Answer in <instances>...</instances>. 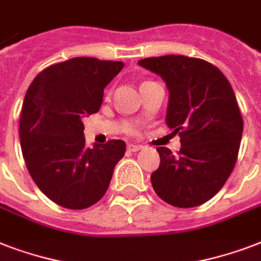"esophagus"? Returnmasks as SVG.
Instances as JSON below:
<instances>
[{
	"instance_id": "1",
	"label": "esophagus",
	"mask_w": 261,
	"mask_h": 261,
	"mask_svg": "<svg viewBox=\"0 0 261 261\" xmlns=\"http://www.w3.org/2000/svg\"><path fill=\"white\" fill-rule=\"evenodd\" d=\"M142 145H137V143H128L127 145V150L131 151V153H135V151H138L142 149Z\"/></svg>"
}]
</instances>
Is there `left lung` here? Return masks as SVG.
I'll use <instances>...</instances> for the list:
<instances>
[{
	"instance_id": "1",
	"label": "left lung",
	"mask_w": 261,
	"mask_h": 261,
	"mask_svg": "<svg viewBox=\"0 0 261 261\" xmlns=\"http://www.w3.org/2000/svg\"><path fill=\"white\" fill-rule=\"evenodd\" d=\"M169 90L167 126L180 135V151L157 147L150 176L155 194L174 207H195L223 187L237 161L243 118L230 83L214 65L184 55L141 59Z\"/></svg>"
}]
</instances>
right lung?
Returning <instances> with one entry per match:
<instances>
[{"label": "right lung", "mask_w": 261, "mask_h": 261, "mask_svg": "<svg viewBox=\"0 0 261 261\" xmlns=\"http://www.w3.org/2000/svg\"><path fill=\"white\" fill-rule=\"evenodd\" d=\"M124 63L80 57L40 71L27 90L20 145L31 177L59 206L83 210L110 187L126 143L85 145L83 118L100 110L108 84Z\"/></svg>", "instance_id": "1"}]
</instances>
